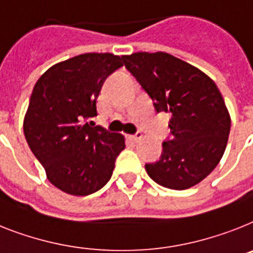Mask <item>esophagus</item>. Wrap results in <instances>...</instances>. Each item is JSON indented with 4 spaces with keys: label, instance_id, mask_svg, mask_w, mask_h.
I'll return each mask as SVG.
<instances>
[{
    "label": "esophagus",
    "instance_id": "34e87169",
    "mask_svg": "<svg viewBox=\"0 0 253 253\" xmlns=\"http://www.w3.org/2000/svg\"><path fill=\"white\" fill-rule=\"evenodd\" d=\"M130 137L131 140H132V141H139L140 139H141V137H143V135H141V132H139V131H137L136 133H133V135H130Z\"/></svg>",
    "mask_w": 253,
    "mask_h": 253
}]
</instances>
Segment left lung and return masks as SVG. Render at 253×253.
Masks as SVG:
<instances>
[{
	"label": "left lung",
	"mask_w": 253,
	"mask_h": 253,
	"mask_svg": "<svg viewBox=\"0 0 253 253\" xmlns=\"http://www.w3.org/2000/svg\"><path fill=\"white\" fill-rule=\"evenodd\" d=\"M122 60L157 113L171 116V137L162 143L159 161L146 163V172L165 188H192L217 166L228 143L230 116L217 86L198 68L167 52H135Z\"/></svg>",
	"instance_id": "obj_1"
}]
</instances>
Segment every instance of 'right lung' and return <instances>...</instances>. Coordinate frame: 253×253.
Masks as SVG:
<instances>
[{
	"mask_svg": "<svg viewBox=\"0 0 253 253\" xmlns=\"http://www.w3.org/2000/svg\"><path fill=\"white\" fill-rule=\"evenodd\" d=\"M123 65L113 54L88 52L52 65L35 84L24 135L48 181L72 195H88L112 177L125 137L94 126L104 82Z\"/></svg>",
	"mask_w": 253,
	"mask_h": 253,
	"instance_id": "1",
	"label": "right lung"
}]
</instances>
